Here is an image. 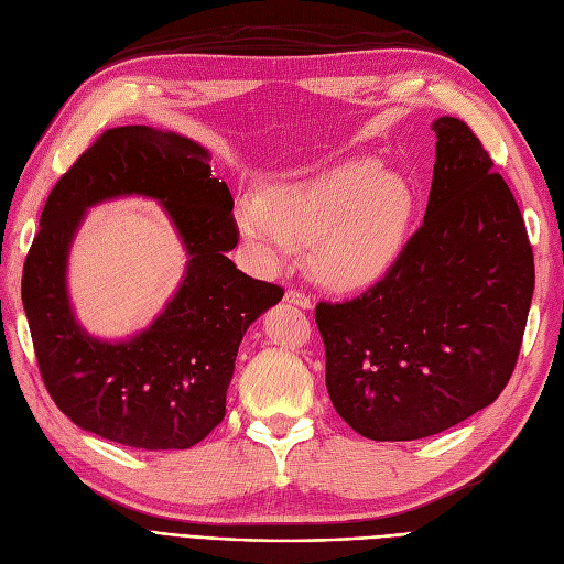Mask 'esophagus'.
I'll return each mask as SVG.
<instances>
[{
  "mask_svg": "<svg viewBox=\"0 0 564 564\" xmlns=\"http://www.w3.org/2000/svg\"><path fill=\"white\" fill-rule=\"evenodd\" d=\"M284 301H286V303H294V305H299V308H303V311L313 308V299H311L308 294L299 292V289H286Z\"/></svg>",
  "mask_w": 564,
  "mask_h": 564,
  "instance_id": "obj_1",
  "label": "esophagus"
}]
</instances>
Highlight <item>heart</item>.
<instances>
[{
	"label": "heart",
	"instance_id": "heart-1",
	"mask_svg": "<svg viewBox=\"0 0 564 564\" xmlns=\"http://www.w3.org/2000/svg\"><path fill=\"white\" fill-rule=\"evenodd\" d=\"M414 218V185L373 160L334 164L237 207L240 232L259 261L280 268L296 242L311 245L315 278L334 292L381 282L402 259Z\"/></svg>",
	"mask_w": 564,
	"mask_h": 564
}]
</instances>
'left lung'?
<instances>
[{"mask_svg": "<svg viewBox=\"0 0 564 564\" xmlns=\"http://www.w3.org/2000/svg\"><path fill=\"white\" fill-rule=\"evenodd\" d=\"M423 226L362 296L319 301L332 404L355 433L404 442L452 429L516 369L534 253L518 202L466 122L440 117Z\"/></svg>", "mask_w": 564, "mask_h": 564, "instance_id": "8db88e82", "label": "left lung"}]
</instances>
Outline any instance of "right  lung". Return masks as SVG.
<instances>
[{
    "label": "right lung",
    "mask_w": 564,
    "mask_h": 564,
    "mask_svg": "<svg viewBox=\"0 0 564 564\" xmlns=\"http://www.w3.org/2000/svg\"><path fill=\"white\" fill-rule=\"evenodd\" d=\"M160 200L192 259L175 299L129 341L84 333L69 308L66 251L98 200ZM240 232L226 181L209 152L172 131L108 129L51 191L23 268V305L42 381L79 429L135 449H187L226 416L237 348L249 324L284 289L253 280L228 259Z\"/></svg>",
    "instance_id": "right-lung-1"
}]
</instances>
